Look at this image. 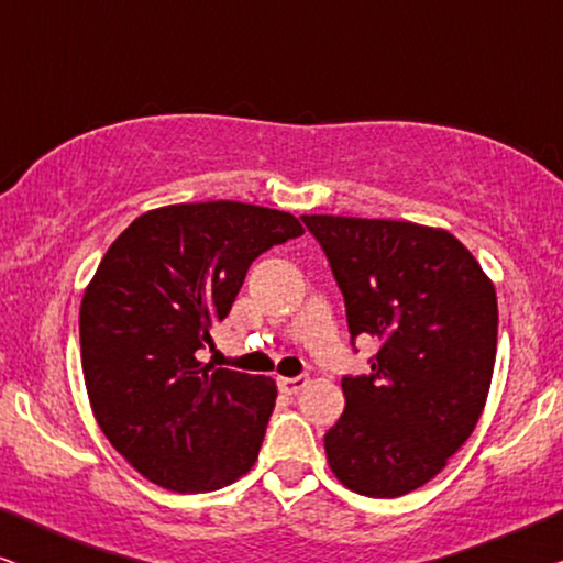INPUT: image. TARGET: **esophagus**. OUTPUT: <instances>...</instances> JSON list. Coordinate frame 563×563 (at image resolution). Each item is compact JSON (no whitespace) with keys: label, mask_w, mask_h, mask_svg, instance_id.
Segmentation results:
<instances>
[{"label":"esophagus","mask_w":563,"mask_h":563,"mask_svg":"<svg viewBox=\"0 0 563 563\" xmlns=\"http://www.w3.org/2000/svg\"><path fill=\"white\" fill-rule=\"evenodd\" d=\"M279 391H284V395H297V391H302L307 387V379L305 376H295V379H289V376H282L279 382Z\"/></svg>","instance_id":"34e87169"}]
</instances>
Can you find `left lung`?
<instances>
[{
	"label": "left lung",
	"mask_w": 563,
	"mask_h": 563,
	"mask_svg": "<svg viewBox=\"0 0 563 563\" xmlns=\"http://www.w3.org/2000/svg\"><path fill=\"white\" fill-rule=\"evenodd\" d=\"M302 222L343 291L351 341H379L372 372L343 376L328 464L358 495L402 497L479 422L497 353L495 284L449 230L338 214Z\"/></svg>",
	"instance_id": "1"
}]
</instances>
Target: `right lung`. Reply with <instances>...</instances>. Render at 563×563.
Returning <instances> with one entry per match:
<instances>
[{"label":"right lung","instance_id":"right-lung-1","mask_svg":"<svg viewBox=\"0 0 563 563\" xmlns=\"http://www.w3.org/2000/svg\"><path fill=\"white\" fill-rule=\"evenodd\" d=\"M289 212L245 202L168 205L135 218L81 299V368L114 449L158 487H228L256 464L276 384L197 361L245 272L302 235Z\"/></svg>","mask_w":563,"mask_h":563}]
</instances>
